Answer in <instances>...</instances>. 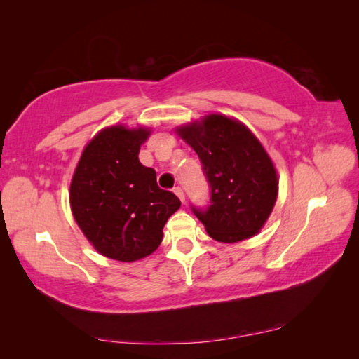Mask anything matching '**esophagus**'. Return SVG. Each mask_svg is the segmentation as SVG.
Instances as JSON below:
<instances>
[{
	"mask_svg": "<svg viewBox=\"0 0 359 359\" xmlns=\"http://www.w3.org/2000/svg\"><path fill=\"white\" fill-rule=\"evenodd\" d=\"M173 193L177 194V196L180 198V201H181V202L186 201V196H184V191H182V189H181V187H175V189H173Z\"/></svg>",
	"mask_w": 359,
	"mask_h": 359,
	"instance_id": "obj_1",
	"label": "esophagus"
}]
</instances>
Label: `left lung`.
Masks as SVG:
<instances>
[{
	"instance_id": "left-lung-1",
	"label": "left lung",
	"mask_w": 359,
	"mask_h": 359,
	"mask_svg": "<svg viewBox=\"0 0 359 359\" xmlns=\"http://www.w3.org/2000/svg\"><path fill=\"white\" fill-rule=\"evenodd\" d=\"M196 151L211 187V205L191 206L215 241L238 243L262 229L273 211L278 180L265 148L233 118L211 114L177 128Z\"/></svg>"
}]
</instances>
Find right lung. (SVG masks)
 Here are the masks:
<instances>
[{
  "label": "right lung",
  "mask_w": 359,
  "mask_h": 359,
  "mask_svg": "<svg viewBox=\"0 0 359 359\" xmlns=\"http://www.w3.org/2000/svg\"><path fill=\"white\" fill-rule=\"evenodd\" d=\"M151 130L112 126L85 147L70 184L76 223L100 255L135 262L163 240V227L181 202L157 186L156 170L139 161Z\"/></svg>",
  "instance_id": "right-lung-1"
}]
</instances>
